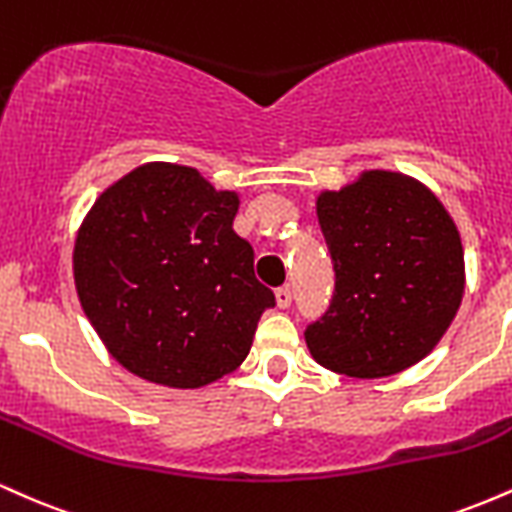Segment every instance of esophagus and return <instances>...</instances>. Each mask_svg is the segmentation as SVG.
<instances>
[{
    "instance_id": "1",
    "label": "esophagus",
    "mask_w": 512,
    "mask_h": 512,
    "mask_svg": "<svg viewBox=\"0 0 512 512\" xmlns=\"http://www.w3.org/2000/svg\"><path fill=\"white\" fill-rule=\"evenodd\" d=\"M276 305H279V308H289V305H291V289H289V286H281V289H276Z\"/></svg>"
}]
</instances>
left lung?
I'll return each instance as SVG.
<instances>
[{"label":"left lung","mask_w":512,"mask_h":512,"mask_svg":"<svg viewBox=\"0 0 512 512\" xmlns=\"http://www.w3.org/2000/svg\"><path fill=\"white\" fill-rule=\"evenodd\" d=\"M317 221L334 264L327 313L305 344L320 366L387 378L436 349L464 293L460 231L424 182L363 170L320 192Z\"/></svg>","instance_id":"8db88e82"}]
</instances>
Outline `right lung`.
<instances>
[{
	"instance_id": "add662e5",
	"label": "right lung",
	"mask_w": 512,
	"mask_h": 512,
	"mask_svg": "<svg viewBox=\"0 0 512 512\" xmlns=\"http://www.w3.org/2000/svg\"><path fill=\"white\" fill-rule=\"evenodd\" d=\"M238 204L195 168L144 163L86 214L74 243L76 293L129 373L195 390L245 361L274 293L233 231Z\"/></svg>"
}]
</instances>
